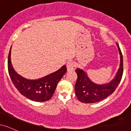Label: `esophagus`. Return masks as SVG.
Segmentation results:
<instances>
[{
  "label": "esophagus",
  "instance_id": "esophagus-1",
  "mask_svg": "<svg viewBox=\"0 0 131 131\" xmlns=\"http://www.w3.org/2000/svg\"><path fill=\"white\" fill-rule=\"evenodd\" d=\"M67 68L68 72L74 70V64H73V63L68 62L67 64Z\"/></svg>",
  "mask_w": 131,
  "mask_h": 131
}]
</instances>
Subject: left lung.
Listing matches in <instances>:
<instances>
[{"label":"left lung","mask_w":131,"mask_h":131,"mask_svg":"<svg viewBox=\"0 0 131 131\" xmlns=\"http://www.w3.org/2000/svg\"><path fill=\"white\" fill-rule=\"evenodd\" d=\"M120 55V63L115 78L110 82L103 84L95 83L89 78L88 74L83 70L76 69L78 79L75 84L74 90L76 97L79 101L85 103H92L106 98L113 93L122 78L123 73V55L119 45L116 43Z\"/></svg>","instance_id":"8db88e82"}]
</instances>
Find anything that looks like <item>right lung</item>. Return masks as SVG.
<instances>
[{"mask_svg":"<svg viewBox=\"0 0 131 131\" xmlns=\"http://www.w3.org/2000/svg\"><path fill=\"white\" fill-rule=\"evenodd\" d=\"M11 49L8 57V70L12 81L23 95L32 101L42 102L52 98L58 82L67 72L65 65L59 70L37 79L23 77L13 68L11 62Z\"/></svg>","mask_w":131,"mask_h":131,"instance_id":"add662e5","label":"right lung"}]
</instances>
